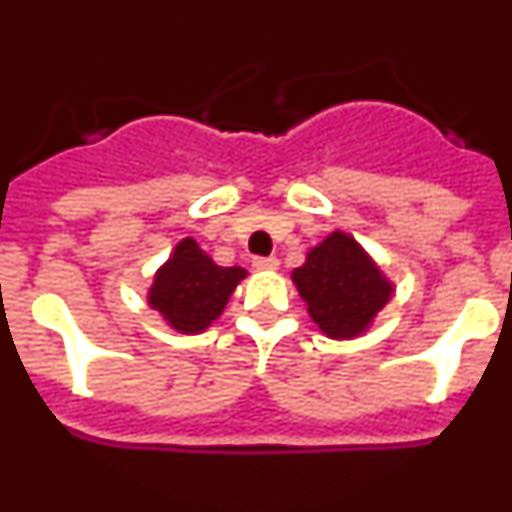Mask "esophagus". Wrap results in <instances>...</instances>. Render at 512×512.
<instances>
[{
	"label": "esophagus",
	"mask_w": 512,
	"mask_h": 512,
	"mask_svg": "<svg viewBox=\"0 0 512 512\" xmlns=\"http://www.w3.org/2000/svg\"><path fill=\"white\" fill-rule=\"evenodd\" d=\"M253 269L274 271V269H279V259L277 256H256V259H253Z\"/></svg>",
	"instance_id": "esophagus-1"
}]
</instances>
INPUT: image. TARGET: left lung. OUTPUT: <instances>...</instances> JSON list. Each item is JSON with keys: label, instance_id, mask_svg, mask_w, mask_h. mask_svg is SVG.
<instances>
[{"label": "left lung", "instance_id": "left-lung-1", "mask_svg": "<svg viewBox=\"0 0 512 512\" xmlns=\"http://www.w3.org/2000/svg\"><path fill=\"white\" fill-rule=\"evenodd\" d=\"M292 282L312 323L336 341L364 336L395 295V284L377 261L343 230H333L307 251L305 264L292 271Z\"/></svg>", "mask_w": 512, "mask_h": 512}]
</instances>
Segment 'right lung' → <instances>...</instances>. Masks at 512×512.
Returning <instances> with one entry per match:
<instances>
[{
  "label": "right lung",
  "mask_w": 512,
  "mask_h": 512,
  "mask_svg": "<svg viewBox=\"0 0 512 512\" xmlns=\"http://www.w3.org/2000/svg\"><path fill=\"white\" fill-rule=\"evenodd\" d=\"M246 274L241 266H217L194 238H182L166 264L153 274L148 305L176 333L194 336L223 315L230 295Z\"/></svg>",
  "instance_id": "obj_1"
}]
</instances>
